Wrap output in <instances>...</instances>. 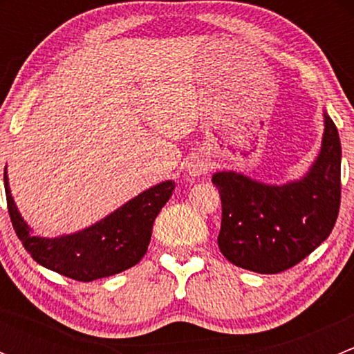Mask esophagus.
I'll return each instance as SVG.
<instances>
[{"mask_svg": "<svg viewBox=\"0 0 354 354\" xmlns=\"http://www.w3.org/2000/svg\"><path fill=\"white\" fill-rule=\"evenodd\" d=\"M209 169H210V162L205 159V157H202V156L194 157V159L190 160V164H188V167H187L188 174H190L192 178L202 176V174H205Z\"/></svg>", "mask_w": 354, "mask_h": 354, "instance_id": "34e87169", "label": "esophagus"}]
</instances>
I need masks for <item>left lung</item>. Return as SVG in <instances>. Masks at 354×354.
Returning a JSON list of instances; mask_svg holds the SVG:
<instances>
[{
    "mask_svg": "<svg viewBox=\"0 0 354 354\" xmlns=\"http://www.w3.org/2000/svg\"><path fill=\"white\" fill-rule=\"evenodd\" d=\"M223 203L221 253L241 269L279 274L308 257L334 230L341 205V142L326 114L322 151L301 181L267 187L243 174L212 176Z\"/></svg>",
    "mask_w": 354,
    "mask_h": 354,
    "instance_id": "obj_1",
    "label": "left lung"
}]
</instances>
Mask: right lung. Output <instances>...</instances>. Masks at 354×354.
<instances>
[{
  "label": "right lung",
  "mask_w": 354,
  "mask_h": 354,
  "mask_svg": "<svg viewBox=\"0 0 354 354\" xmlns=\"http://www.w3.org/2000/svg\"><path fill=\"white\" fill-rule=\"evenodd\" d=\"M173 190L174 181H164L127 202L101 223L70 236L48 240L34 236L25 224L10 195L5 169L10 219L24 248L46 269L82 283L114 276L140 262L151 243L152 224Z\"/></svg>",
  "instance_id": "add662e5"
}]
</instances>
